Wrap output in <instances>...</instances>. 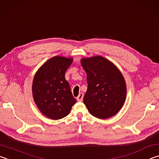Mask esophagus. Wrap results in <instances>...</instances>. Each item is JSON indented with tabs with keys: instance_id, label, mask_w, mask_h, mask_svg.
Here are the masks:
<instances>
[{
	"instance_id": "esophagus-1",
	"label": "esophagus",
	"mask_w": 159,
	"mask_h": 159,
	"mask_svg": "<svg viewBox=\"0 0 159 159\" xmlns=\"http://www.w3.org/2000/svg\"><path fill=\"white\" fill-rule=\"evenodd\" d=\"M83 97H84V94H83L82 93H80L79 94V96H78L77 98V101H80V102L82 101L83 100Z\"/></svg>"
}]
</instances>
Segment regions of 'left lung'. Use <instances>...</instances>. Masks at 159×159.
<instances>
[{
	"label": "left lung",
	"mask_w": 159,
	"mask_h": 159,
	"mask_svg": "<svg viewBox=\"0 0 159 159\" xmlns=\"http://www.w3.org/2000/svg\"><path fill=\"white\" fill-rule=\"evenodd\" d=\"M81 64L87 75L84 103L95 117L105 119L121 109L126 97V82L120 70L101 56L83 58Z\"/></svg>",
	"instance_id": "obj_1"
}]
</instances>
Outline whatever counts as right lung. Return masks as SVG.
I'll return each mask as SVG.
<instances>
[{"label":"right lung","mask_w":159,"mask_h":159,"mask_svg":"<svg viewBox=\"0 0 159 159\" xmlns=\"http://www.w3.org/2000/svg\"><path fill=\"white\" fill-rule=\"evenodd\" d=\"M72 58L57 56L47 61L33 78V97L40 112L54 120L65 117L70 112L75 99L65 73Z\"/></svg>","instance_id":"1"}]
</instances>
